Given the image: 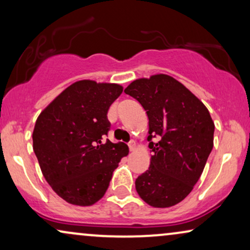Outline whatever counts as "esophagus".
<instances>
[{"mask_svg":"<svg viewBox=\"0 0 250 250\" xmlns=\"http://www.w3.org/2000/svg\"><path fill=\"white\" fill-rule=\"evenodd\" d=\"M128 148H129V151H134L135 150V142L134 141H131L128 143Z\"/></svg>","mask_w":250,"mask_h":250,"instance_id":"esophagus-1","label":"esophagus"}]
</instances>
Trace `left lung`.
Instances as JSON below:
<instances>
[{
	"label": "left lung",
	"mask_w": 250,
	"mask_h": 250,
	"mask_svg": "<svg viewBox=\"0 0 250 250\" xmlns=\"http://www.w3.org/2000/svg\"><path fill=\"white\" fill-rule=\"evenodd\" d=\"M149 119V169L135 181L143 201L172 207L192 191L214 146V122L203 102L182 83L165 74L139 78L125 88ZM158 136L160 141L152 143Z\"/></svg>",
	"instance_id": "1"
}]
</instances>
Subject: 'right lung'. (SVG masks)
Returning a JSON list of instances; mask_svg holds the SVG:
<instances>
[{
    "label": "right lung",
    "mask_w": 250,
    "mask_h": 250,
    "mask_svg": "<svg viewBox=\"0 0 250 250\" xmlns=\"http://www.w3.org/2000/svg\"><path fill=\"white\" fill-rule=\"evenodd\" d=\"M122 92L119 84L75 82L37 117L34 152L46 182L67 203L91 206L100 200L128 155L125 143L102 141L110 128L109 107Z\"/></svg>",
    "instance_id": "add662e5"
}]
</instances>
